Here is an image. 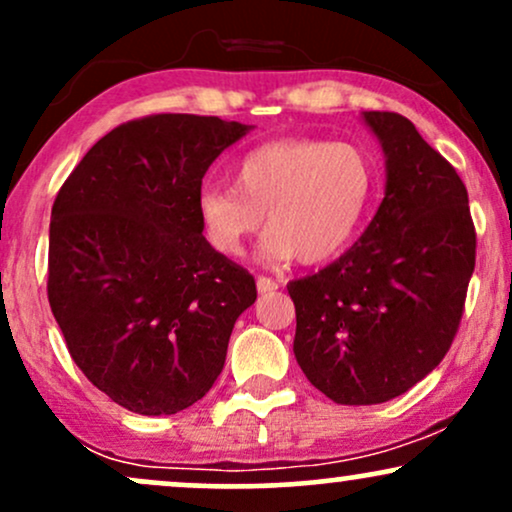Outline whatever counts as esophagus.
I'll return each instance as SVG.
<instances>
[{
  "label": "esophagus",
  "mask_w": 512,
  "mask_h": 512,
  "mask_svg": "<svg viewBox=\"0 0 512 512\" xmlns=\"http://www.w3.org/2000/svg\"><path fill=\"white\" fill-rule=\"evenodd\" d=\"M255 284H257V291H260V293H274L276 289H279V284L269 279V276H257Z\"/></svg>",
  "instance_id": "esophagus-1"
}]
</instances>
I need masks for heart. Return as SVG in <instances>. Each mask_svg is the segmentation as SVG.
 <instances>
[{
  "label": "heart",
  "instance_id": "obj_1",
  "mask_svg": "<svg viewBox=\"0 0 512 512\" xmlns=\"http://www.w3.org/2000/svg\"><path fill=\"white\" fill-rule=\"evenodd\" d=\"M236 185L204 182L195 211L204 238L219 255L236 257L245 238L264 264L327 262L354 243L378 195V166L358 144L276 139L245 151Z\"/></svg>",
  "mask_w": 512,
  "mask_h": 512
}]
</instances>
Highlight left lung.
Returning <instances> with one entry per match:
<instances>
[{
  "label": "left lung",
  "instance_id": "left-lung-1",
  "mask_svg": "<svg viewBox=\"0 0 512 512\" xmlns=\"http://www.w3.org/2000/svg\"><path fill=\"white\" fill-rule=\"evenodd\" d=\"M385 156V197L363 236L286 289L293 354L337 404H380L448 354L474 272L467 187L407 117L361 113Z\"/></svg>",
  "mask_w": 512,
  "mask_h": 512
}]
</instances>
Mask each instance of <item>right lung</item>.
<instances>
[{"instance_id":"1","label":"right lung","mask_w":512,"mask_h":512,"mask_svg":"<svg viewBox=\"0 0 512 512\" xmlns=\"http://www.w3.org/2000/svg\"><path fill=\"white\" fill-rule=\"evenodd\" d=\"M252 125L151 115L88 149L52 204L48 298L74 363L134 414H178L226 363L257 298L197 221L211 163Z\"/></svg>"}]
</instances>
